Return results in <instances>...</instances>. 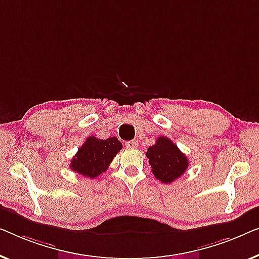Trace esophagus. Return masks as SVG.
<instances>
[{
	"label": "esophagus",
	"mask_w": 259,
	"mask_h": 259,
	"mask_svg": "<svg viewBox=\"0 0 259 259\" xmlns=\"http://www.w3.org/2000/svg\"><path fill=\"white\" fill-rule=\"evenodd\" d=\"M125 147L129 148V149H134L137 147V141H128L125 142Z\"/></svg>",
	"instance_id": "1"
}]
</instances>
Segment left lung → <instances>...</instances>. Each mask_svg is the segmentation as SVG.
Returning <instances> with one entry per match:
<instances>
[{
    "mask_svg": "<svg viewBox=\"0 0 259 259\" xmlns=\"http://www.w3.org/2000/svg\"><path fill=\"white\" fill-rule=\"evenodd\" d=\"M147 157L154 176L162 183H172L185 172L189 159L176 144L167 137L161 136L152 147L148 148Z\"/></svg>",
    "mask_w": 259,
    "mask_h": 259,
    "instance_id": "1",
    "label": "left lung"
}]
</instances>
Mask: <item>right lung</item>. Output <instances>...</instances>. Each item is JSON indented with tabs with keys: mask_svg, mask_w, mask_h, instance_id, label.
Listing matches in <instances>:
<instances>
[{
	"mask_svg": "<svg viewBox=\"0 0 259 259\" xmlns=\"http://www.w3.org/2000/svg\"><path fill=\"white\" fill-rule=\"evenodd\" d=\"M121 149L122 143L117 137L98 140L90 136L71 159L70 169L93 180L108 170L109 164Z\"/></svg>",
	"mask_w": 259,
	"mask_h": 259,
	"instance_id": "add662e5",
	"label": "right lung"
}]
</instances>
